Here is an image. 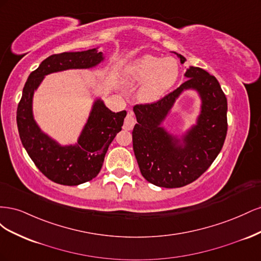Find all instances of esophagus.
<instances>
[{
    "mask_svg": "<svg viewBox=\"0 0 261 261\" xmlns=\"http://www.w3.org/2000/svg\"><path fill=\"white\" fill-rule=\"evenodd\" d=\"M135 123H136L135 116L133 115V113L129 112L127 115H126V117H125L123 128L126 129V130H132L133 127H134V125H135Z\"/></svg>",
    "mask_w": 261,
    "mask_h": 261,
    "instance_id": "34e87169",
    "label": "esophagus"
}]
</instances>
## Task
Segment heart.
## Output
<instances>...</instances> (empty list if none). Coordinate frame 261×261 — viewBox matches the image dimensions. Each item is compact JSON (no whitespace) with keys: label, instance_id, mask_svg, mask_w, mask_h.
Listing matches in <instances>:
<instances>
[{"label":"heart","instance_id":"b5f03b06","mask_svg":"<svg viewBox=\"0 0 261 261\" xmlns=\"http://www.w3.org/2000/svg\"><path fill=\"white\" fill-rule=\"evenodd\" d=\"M125 78L140 82L137 96L144 102L159 100L178 78V62L173 58H159L146 54L130 61L125 66Z\"/></svg>","mask_w":261,"mask_h":261}]
</instances>
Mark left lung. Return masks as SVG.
Wrapping results in <instances>:
<instances>
[{
    "label": "left lung",
    "instance_id": "1",
    "mask_svg": "<svg viewBox=\"0 0 261 261\" xmlns=\"http://www.w3.org/2000/svg\"><path fill=\"white\" fill-rule=\"evenodd\" d=\"M183 64L186 59L175 53ZM188 80L154 103L136 105L137 124L133 129V149L141 174L155 186L176 188L191 184L216 160L227 132V101L215 76L189 66ZM185 90L201 98L196 124L180 139L162 126L176 99Z\"/></svg>",
    "mask_w": 261,
    "mask_h": 261
}]
</instances>
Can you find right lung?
I'll return each mask as SVG.
<instances>
[{
    "instance_id": "right-lung-1",
    "label": "right lung",
    "mask_w": 261,
    "mask_h": 261,
    "mask_svg": "<svg viewBox=\"0 0 261 261\" xmlns=\"http://www.w3.org/2000/svg\"><path fill=\"white\" fill-rule=\"evenodd\" d=\"M103 60V53L98 48L53 54L29 75L23 87L16 116L21 144L36 167L54 183L76 186L96 177L110 144L122 129L126 111L112 112L100 98L96 99L77 143L62 146L36 123L34 93L46 75L67 69L92 68Z\"/></svg>"
}]
</instances>
